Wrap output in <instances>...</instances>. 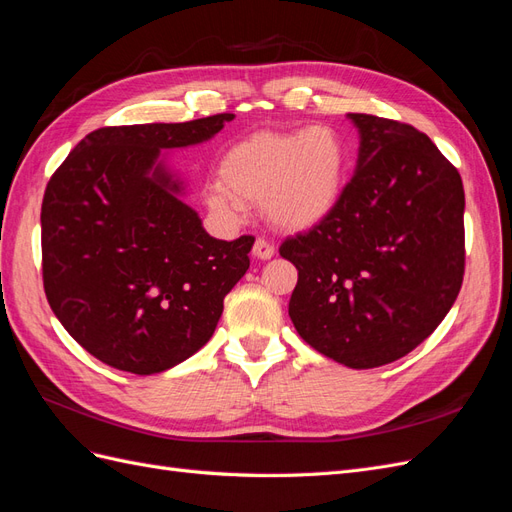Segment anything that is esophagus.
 Instances as JSON below:
<instances>
[{"label": "esophagus", "instance_id": "esophagus-1", "mask_svg": "<svg viewBox=\"0 0 512 512\" xmlns=\"http://www.w3.org/2000/svg\"><path fill=\"white\" fill-rule=\"evenodd\" d=\"M254 256L256 258H260V260H269L273 254H275V247H273V243L269 241V239H265V237H258L256 239V243H254Z\"/></svg>", "mask_w": 512, "mask_h": 512}]
</instances>
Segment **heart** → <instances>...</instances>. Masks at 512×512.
Instances as JSON below:
<instances>
[{"label":"heart","mask_w":512,"mask_h":512,"mask_svg":"<svg viewBox=\"0 0 512 512\" xmlns=\"http://www.w3.org/2000/svg\"><path fill=\"white\" fill-rule=\"evenodd\" d=\"M348 151L327 123L297 132H258L222 160V179L209 185V205L239 215L262 203L267 218L286 230L320 224L344 190Z\"/></svg>","instance_id":"b5f03b06"}]
</instances>
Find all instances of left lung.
Listing matches in <instances>:
<instances>
[{
    "instance_id": "obj_1",
    "label": "left lung",
    "mask_w": 512,
    "mask_h": 512,
    "mask_svg": "<svg viewBox=\"0 0 512 512\" xmlns=\"http://www.w3.org/2000/svg\"><path fill=\"white\" fill-rule=\"evenodd\" d=\"M361 134L356 173L335 209L288 237L299 271L288 314L303 342L352 369L393 363L453 307L466 271L459 170L410 123L348 115Z\"/></svg>"
}]
</instances>
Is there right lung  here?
Wrapping results in <instances>:
<instances>
[{"label": "right lung", "instance_id": "right-lung-1", "mask_svg": "<svg viewBox=\"0 0 512 512\" xmlns=\"http://www.w3.org/2000/svg\"><path fill=\"white\" fill-rule=\"evenodd\" d=\"M232 113L89 132L42 198V282L64 329L98 361L160 374L203 348L250 269L252 235L209 237L156 164L207 141Z\"/></svg>", "mask_w": 512, "mask_h": 512}]
</instances>
